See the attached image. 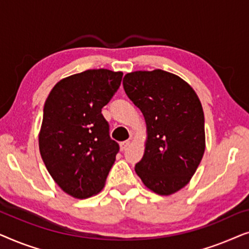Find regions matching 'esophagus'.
Returning a JSON list of instances; mask_svg holds the SVG:
<instances>
[{"label":"esophagus","instance_id":"1","mask_svg":"<svg viewBox=\"0 0 249 249\" xmlns=\"http://www.w3.org/2000/svg\"><path fill=\"white\" fill-rule=\"evenodd\" d=\"M130 145V142L127 141V142H122L120 144V149L121 151H125V149L128 148V146Z\"/></svg>","mask_w":249,"mask_h":249}]
</instances>
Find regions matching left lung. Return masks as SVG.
<instances>
[{"mask_svg":"<svg viewBox=\"0 0 249 249\" xmlns=\"http://www.w3.org/2000/svg\"><path fill=\"white\" fill-rule=\"evenodd\" d=\"M122 84L146 122L144 155L135 171L153 193L172 195L190 181L205 151L199 98L187 81L161 69L129 72Z\"/></svg>","mask_w":249,"mask_h":249,"instance_id":"1","label":"left lung"}]
</instances>
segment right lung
I'll return each mask as SVG.
<instances>
[{"mask_svg":"<svg viewBox=\"0 0 249 249\" xmlns=\"http://www.w3.org/2000/svg\"><path fill=\"white\" fill-rule=\"evenodd\" d=\"M121 71L86 70L57 81L44 104L39 152L57 186L78 199L97 195L119 152L102 114Z\"/></svg>","mask_w":249,"mask_h":249,"instance_id":"obj_1","label":"right lung"}]
</instances>
